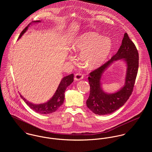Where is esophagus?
Masks as SVG:
<instances>
[{
  "instance_id": "esophagus-1",
  "label": "esophagus",
  "mask_w": 152,
  "mask_h": 152,
  "mask_svg": "<svg viewBox=\"0 0 152 152\" xmlns=\"http://www.w3.org/2000/svg\"><path fill=\"white\" fill-rule=\"evenodd\" d=\"M83 78H84V75L81 73H77L75 74V76H74V80L75 81L81 80L82 79H83Z\"/></svg>"
}]
</instances>
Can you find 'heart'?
<instances>
[{
    "mask_svg": "<svg viewBox=\"0 0 152 152\" xmlns=\"http://www.w3.org/2000/svg\"><path fill=\"white\" fill-rule=\"evenodd\" d=\"M75 53H81L80 60L84 68L95 69L102 65L112 50L110 40L96 32L90 31L77 37L72 44Z\"/></svg>",
    "mask_w": 152,
    "mask_h": 152,
    "instance_id": "b5f03b06",
    "label": "heart"
}]
</instances>
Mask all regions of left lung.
I'll return each instance as SVG.
<instances>
[{
    "mask_svg": "<svg viewBox=\"0 0 152 152\" xmlns=\"http://www.w3.org/2000/svg\"><path fill=\"white\" fill-rule=\"evenodd\" d=\"M118 59H123L127 64L125 85L116 93L108 94L102 89V76L106 68ZM138 67L137 50L128 34L125 33L122 44L116 54L106 63L89 74L90 94L86 102L87 107L94 113L100 115L110 114L122 107L132 94Z\"/></svg>",
    "mask_w": 152,
    "mask_h": 152,
    "instance_id": "obj_1",
    "label": "left lung"
}]
</instances>
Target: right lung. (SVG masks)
<instances>
[{
	"label": "right lung",
	"instance_id": "add662e5",
	"mask_svg": "<svg viewBox=\"0 0 152 152\" xmlns=\"http://www.w3.org/2000/svg\"><path fill=\"white\" fill-rule=\"evenodd\" d=\"M41 21L40 20H36L30 23L29 24L27 25V26L23 30L22 33H20L19 37L18 40L21 37L22 35L24 34V33L27 30L28 27L30 24L32 23H39ZM74 81V74H71L69 75L65 76L64 77L58 87L57 88L54 95L53 96V97L48 101L47 102L40 104H34L33 103H31L30 102L27 101L21 94H20V96H21L23 100L25 102V103L30 108L33 109L34 111L42 113V114H48L53 113L55 111H56L63 104L64 101V93H65V89L68 87Z\"/></svg>",
	"mask_w": 152,
	"mask_h": 152
}]
</instances>
